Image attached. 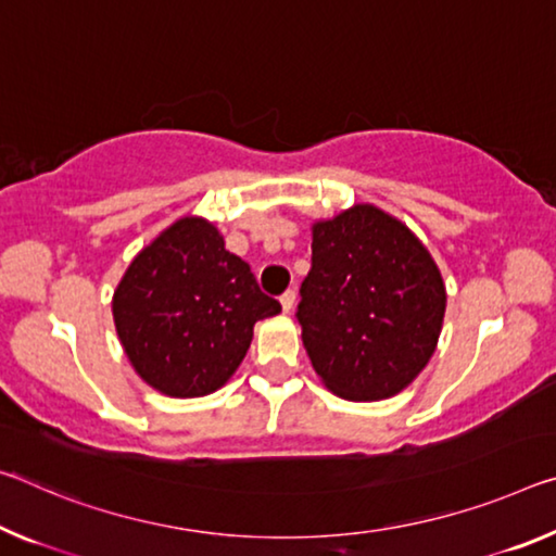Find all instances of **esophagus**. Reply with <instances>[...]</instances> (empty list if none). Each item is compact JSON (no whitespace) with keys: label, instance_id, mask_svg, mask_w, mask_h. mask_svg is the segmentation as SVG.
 <instances>
[{"label":"esophagus","instance_id":"obj_1","mask_svg":"<svg viewBox=\"0 0 556 556\" xmlns=\"http://www.w3.org/2000/svg\"><path fill=\"white\" fill-rule=\"evenodd\" d=\"M279 302H281V309H285L287 314L292 312V309H294V302H296V292H294V289H287V292L279 296Z\"/></svg>","mask_w":556,"mask_h":556}]
</instances>
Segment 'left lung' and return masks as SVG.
<instances>
[{"instance_id": "1", "label": "left lung", "mask_w": 556, "mask_h": 556, "mask_svg": "<svg viewBox=\"0 0 556 556\" xmlns=\"http://www.w3.org/2000/svg\"><path fill=\"white\" fill-rule=\"evenodd\" d=\"M296 319L314 371L349 401L403 391L433 356L445 287L426 247L374 205L314 225Z\"/></svg>"}]
</instances>
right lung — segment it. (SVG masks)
<instances>
[{"label":"right lung","mask_w":556,"mask_h":556,"mask_svg":"<svg viewBox=\"0 0 556 556\" xmlns=\"http://www.w3.org/2000/svg\"><path fill=\"white\" fill-rule=\"evenodd\" d=\"M281 312L213 225L182 217L130 262L113 321L130 364L165 395L217 391L250 349L254 321Z\"/></svg>","instance_id":"1"}]
</instances>
